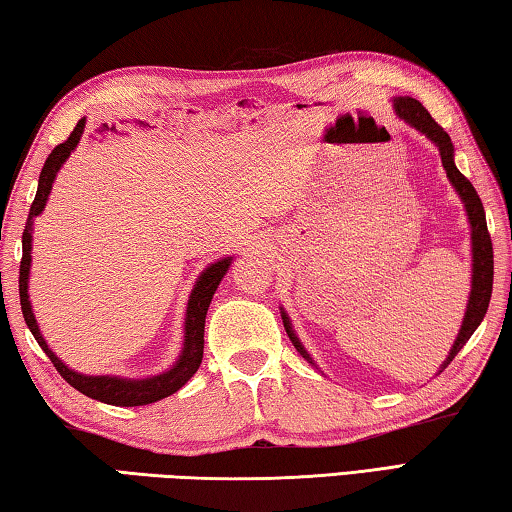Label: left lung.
Masks as SVG:
<instances>
[{"label":"left lung","mask_w":512,"mask_h":512,"mask_svg":"<svg viewBox=\"0 0 512 512\" xmlns=\"http://www.w3.org/2000/svg\"><path fill=\"white\" fill-rule=\"evenodd\" d=\"M395 111H397L401 120H406L410 127L422 131L426 138H431L435 145H438L442 165H445V170H447V177H449L451 183H454V188L460 195V199L465 201L469 224H472V258H474V263H472V267H474V270H472V292H469L467 313H465L463 326H460L458 338L454 342V349L449 351L447 360L440 367V372H442L451 363V360L456 358L458 351L463 349L465 342L472 338L476 326L481 324L485 313H488V304H490V297H492V276H494L492 238H490V231H488V222H485V211H483L479 192L474 190V186L469 183V179L465 177V174H460L458 167L454 165V145H451L449 133L442 129L440 124L433 120L431 113L426 111V108L413 97H397L395 99ZM281 317H283V326H286V333H288V338L292 340V345L297 347L299 354L304 356L308 363H313L311 356L306 354V349L301 347L297 335L292 333L290 320L286 317V313H283Z\"/></svg>","instance_id":"8db88e82"}]
</instances>
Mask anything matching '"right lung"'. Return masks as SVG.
Wrapping results in <instances>:
<instances>
[{"label":"right lung","instance_id":"1","mask_svg":"<svg viewBox=\"0 0 512 512\" xmlns=\"http://www.w3.org/2000/svg\"><path fill=\"white\" fill-rule=\"evenodd\" d=\"M83 127H86V120H79L77 127H74V131L70 133V138L63 140L61 145H56L52 149V154L47 156V161L43 165V172H40L36 199H33V204L29 208L27 226H24V233H22V261H20L22 315L40 349L45 351L58 370V374H61L72 388H77L90 399L104 401V404H111V406H147V404H154V401H161L163 397L174 395V392L183 388L190 376L199 370L201 356H204V324H206L208 304H211L222 276L226 274V270H229L231 258H222V261L206 267L204 274L199 276L197 286L192 288V295L188 299V313H186V342H183V351L177 360V365H174L170 372L149 376V379L131 381V379H117V376H83L79 372L70 370L65 363H61L54 351L47 347L43 335H40L36 317H33L31 304H29L27 286H29V265H31V224H33V217L43 213L49 190H52V183L56 179V172L61 170V165L65 163V158L70 156L72 149L79 145Z\"/></svg>","mask_w":512,"mask_h":512}]
</instances>
